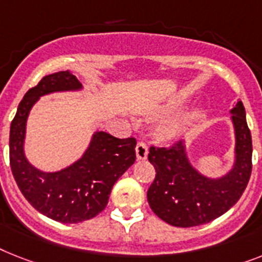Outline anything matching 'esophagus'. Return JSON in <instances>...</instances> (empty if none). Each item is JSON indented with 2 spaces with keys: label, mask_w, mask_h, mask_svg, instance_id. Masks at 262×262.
<instances>
[{
  "label": "esophagus",
  "mask_w": 262,
  "mask_h": 262,
  "mask_svg": "<svg viewBox=\"0 0 262 262\" xmlns=\"http://www.w3.org/2000/svg\"><path fill=\"white\" fill-rule=\"evenodd\" d=\"M147 154H148V148H147L146 142L139 140L138 144H136V158L138 159H146Z\"/></svg>",
  "instance_id": "1"
}]
</instances>
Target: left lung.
Segmentation results:
<instances>
[{
    "label": "left lung",
    "instance_id": "left-lung-1",
    "mask_svg": "<svg viewBox=\"0 0 262 262\" xmlns=\"http://www.w3.org/2000/svg\"><path fill=\"white\" fill-rule=\"evenodd\" d=\"M237 136V163L221 179H209L194 170L182 142L159 147L151 144L148 161L155 167L147 201L158 217L179 228L213 221L234 206L245 191L252 174V135L243 101L232 110Z\"/></svg>",
    "mask_w": 262,
    "mask_h": 262
}]
</instances>
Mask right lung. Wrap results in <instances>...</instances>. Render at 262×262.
<instances>
[{"label": "right lung", "instance_id": "right-lung-1", "mask_svg": "<svg viewBox=\"0 0 262 262\" xmlns=\"http://www.w3.org/2000/svg\"><path fill=\"white\" fill-rule=\"evenodd\" d=\"M80 87L71 71L42 77L19 101L10 124V168L18 189L36 210L62 224L87 221L104 210L112 186L136 159L135 138L119 139L100 131L84 157L62 171L45 174L28 163L23 151L24 134L34 101L53 91Z\"/></svg>", "mask_w": 262, "mask_h": 262}]
</instances>
